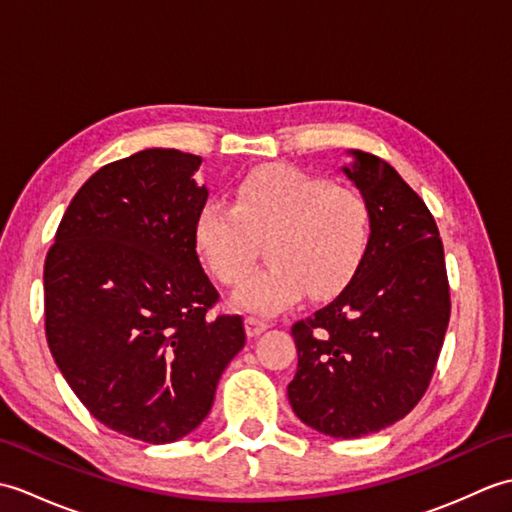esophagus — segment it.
Instances as JSON below:
<instances>
[{
  "label": "esophagus",
  "mask_w": 512,
  "mask_h": 512,
  "mask_svg": "<svg viewBox=\"0 0 512 512\" xmlns=\"http://www.w3.org/2000/svg\"><path fill=\"white\" fill-rule=\"evenodd\" d=\"M244 325H246V334L248 336H257V334H262L264 330H268V321L257 319V317H246Z\"/></svg>",
  "instance_id": "obj_1"
}]
</instances>
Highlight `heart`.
<instances>
[{
	"label": "heart",
	"mask_w": 512,
	"mask_h": 512,
	"mask_svg": "<svg viewBox=\"0 0 512 512\" xmlns=\"http://www.w3.org/2000/svg\"><path fill=\"white\" fill-rule=\"evenodd\" d=\"M195 248L226 286L242 281L266 242L273 264L250 275L235 308L275 314L299 301L330 297L350 284L372 244V209L361 193L292 167L250 173L233 204L209 200L195 217Z\"/></svg>",
	"instance_id": "b5f03b06"
}]
</instances>
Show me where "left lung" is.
I'll list each match as a JSON object with an SVG mask.
<instances>
[{"label":"left lung","instance_id":"obj_1","mask_svg":"<svg viewBox=\"0 0 512 512\" xmlns=\"http://www.w3.org/2000/svg\"><path fill=\"white\" fill-rule=\"evenodd\" d=\"M350 154L343 173L372 209V244L341 295L292 325L299 365L288 385L299 420L343 440L385 429L418 405L451 314L427 204L389 162Z\"/></svg>","mask_w":512,"mask_h":512}]
</instances>
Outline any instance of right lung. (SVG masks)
<instances>
[{
  "instance_id": "right-lung-1",
  "label": "right lung",
  "mask_w": 512,
  "mask_h": 512,
  "mask_svg": "<svg viewBox=\"0 0 512 512\" xmlns=\"http://www.w3.org/2000/svg\"><path fill=\"white\" fill-rule=\"evenodd\" d=\"M202 158L145 149L76 191L43 266L46 339L92 416L149 444L209 416L226 365L246 343L239 314L211 317L217 290L195 250L209 189Z\"/></svg>"
}]
</instances>
